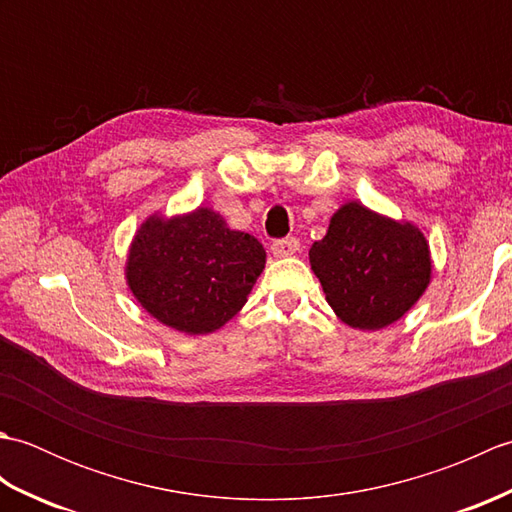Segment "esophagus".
<instances>
[{
  "label": "esophagus",
  "mask_w": 512,
  "mask_h": 512,
  "mask_svg": "<svg viewBox=\"0 0 512 512\" xmlns=\"http://www.w3.org/2000/svg\"><path fill=\"white\" fill-rule=\"evenodd\" d=\"M270 250H273L275 257H292L299 250V239L297 237L275 239L273 246H270Z\"/></svg>",
  "instance_id": "obj_1"
}]
</instances>
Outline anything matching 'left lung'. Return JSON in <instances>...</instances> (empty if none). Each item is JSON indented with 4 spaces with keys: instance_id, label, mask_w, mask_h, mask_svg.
<instances>
[{
    "instance_id": "1",
    "label": "left lung",
    "mask_w": 512,
    "mask_h": 512,
    "mask_svg": "<svg viewBox=\"0 0 512 512\" xmlns=\"http://www.w3.org/2000/svg\"><path fill=\"white\" fill-rule=\"evenodd\" d=\"M310 266L343 323L380 330L398 321L431 279L429 244L418 226L347 202L310 248Z\"/></svg>"
}]
</instances>
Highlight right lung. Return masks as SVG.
<instances>
[{"mask_svg":"<svg viewBox=\"0 0 512 512\" xmlns=\"http://www.w3.org/2000/svg\"><path fill=\"white\" fill-rule=\"evenodd\" d=\"M266 264L253 235L231 231L211 209L140 224L127 284L151 317L184 334L220 330L242 310Z\"/></svg>","mask_w":512,"mask_h":512,"instance_id":"right-lung-1","label":"right lung"}]
</instances>
